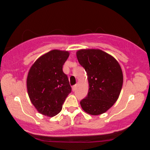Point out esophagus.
Masks as SVG:
<instances>
[{
    "label": "esophagus",
    "mask_w": 150,
    "mask_h": 150,
    "mask_svg": "<svg viewBox=\"0 0 150 150\" xmlns=\"http://www.w3.org/2000/svg\"><path fill=\"white\" fill-rule=\"evenodd\" d=\"M75 89H76V85H74V86H72V91H75Z\"/></svg>",
    "instance_id": "obj_1"
}]
</instances>
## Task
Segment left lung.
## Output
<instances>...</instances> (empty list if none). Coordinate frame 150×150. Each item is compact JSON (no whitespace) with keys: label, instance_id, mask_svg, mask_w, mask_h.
Returning <instances> with one entry per match:
<instances>
[{"label":"left lung","instance_id":"obj_1","mask_svg":"<svg viewBox=\"0 0 150 150\" xmlns=\"http://www.w3.org/2000/svg\"><path fill=\"white\" fill-rule=\"evenodd\" d=\"M76 55L89 84L87 96L81 101V107L92 115L104 113L115 103L121 91V67L114 57L100 49H81Z\"/></svg>","mask_w":150,"mask_h":150}]
</instances>
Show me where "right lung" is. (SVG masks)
I'll list each match as a JSON object with an SVG mask.
<instances>
[{
    "instance_id": "1",
    "label": "right lung",
    "mask_w": 150,
    "mask_h": 150,
    "mask_svg": "<svg viewBox=\"0 0 150 150\" xmlns=\"http://www.w3.org/2000/svg\"><path fill=\"white\" fill-rule=\"evenodd\" d=\"M69 53L52 50L39 57L29 70L27 88L32 104L43 115L54 117L61 112L71 92L62 67Z\"/></svg>"
}]
</instances>
